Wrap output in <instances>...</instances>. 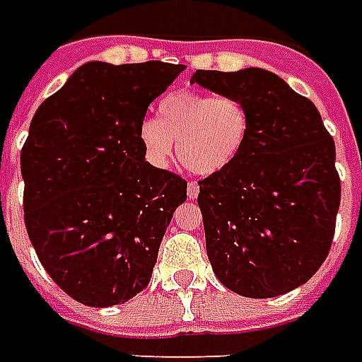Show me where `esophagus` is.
Wrapping results in <instances>:
<instances>
[{"instance_id":"1","label":"esophagus","mask_w":362,"mask_h":362,"mask_svg":"<svg viewBox=\"0 0 362 362\" xmlns=\"http://www.w3.org/2000/svg\"><path fill=\"white\" fill-rule=\"evenodd\" d=\"M187 194H189V199H197L199 197V185L194 181L187 183Z\"/></svg>"}]
</instances>
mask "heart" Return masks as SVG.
<instances>
[{
	"label": "heart",
	"instance_id": "heart-1",
	"mask_svg": "<svg viewBox=\"0 0 362 362\" xmlns=\"http://www.w3.org/2000/svg\"><path fill=\"white\" fill-rule=\"evenodd\" d=\"M158 117H146L138 127L144 156L165 168L175 156L197 175H212L242 153L250 138L251 115L247 105L234 95L175 91L165 95Z\"/></svg>",
	"mask_w": 362,
	"mask_h": 362
}]
</instances>
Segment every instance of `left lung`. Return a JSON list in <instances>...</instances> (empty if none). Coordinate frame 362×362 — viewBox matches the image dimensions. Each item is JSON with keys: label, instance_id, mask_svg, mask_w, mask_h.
I'll use <instances>...</instances> for the list:
<instances>
[{"label": "left lung", "instance_id": "8db88e82", "mask_svg": "<svg viewBox=\"0 0 362 362\" xmlns=\"http://www.w3.org/2000/svg\"><path fill=\"white\" fill-rule=\"evenodd\" d=\"M191 83L247 105L250 138L199 181L206 253L218 281L247 298L294 291L329 253L341 202L335 142L316 105L261 68L197 70Z\"/></svg>", "mask_w": 362, "mask_h": 362}]
</instances>
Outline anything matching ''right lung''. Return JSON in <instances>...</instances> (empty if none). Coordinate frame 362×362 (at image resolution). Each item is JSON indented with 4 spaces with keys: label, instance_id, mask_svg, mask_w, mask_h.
<instances>
[{
    "label": "right lung",
    "instance_id": "right-lung-1",
    "mask_svg": "<svg viewBox=\"0 0 362 362\" xmlns=\"http://www.w3.org/2000/svg\"><path fill=\"white\" fill-rule=\"evenodd\" d=\"M183 64L89 62L30 120L25 226L52 281L86 306L124 304L152 279L187 181L150 165L138 127Z\"/></svg>",
    "mask_w": 362,
    "mask_h": 362
}]
</instances>
